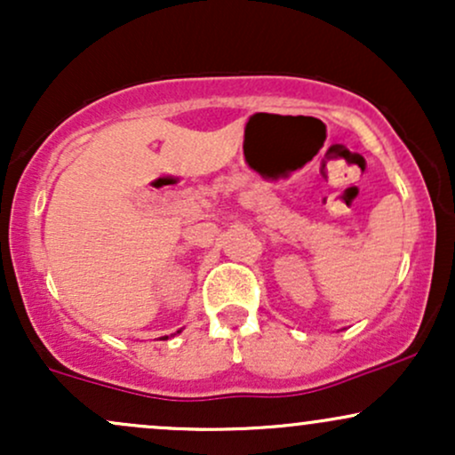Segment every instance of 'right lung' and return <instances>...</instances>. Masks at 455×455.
I'll return each instance as SVG.
<instances>
[{"label": "right lung", "instance_id": "obj_1", "mask_svg": "<svg viewBox=\"0 0 455 455\" xmlns=\"http://www.w3.org/2000/svg\"><path fill=\"white\" fill-rule=\"evenodd\" d=\"M177 333H181V329H180V331H177ZM160 340H169V336H162Z\"/></svg>", "mask_w": 455, "mask_h": 455}]
</instances>
